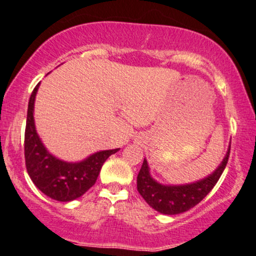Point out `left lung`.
Instances as JSON below:
<instances>
[{"instance_id": "left-lung-1", "label": "left lung", "mask_w": 256, "mask_h": 256, "mask_svg": "<svg viewBox=\"0 0 256 256\" xmlns=\"http://www.w3.org/2000/svg\"><path fill=\"white\" fill-rule=\"evenodd\" d=\"M229 156L230 147L222 164L211 175L198 182L181 186H164L154 181L150 175L147 160L144 159L136 180L138 192L156 211L163 214H180L198 205L212 190L226 166Z\"/></svg>"}]
</instances>
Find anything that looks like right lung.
Masks as SVG:
<instances>
[{
    "mask_svg": "<svg viewBox=\"0 0 256 256\" xmlns=\"http://www.w3.org/2000/svg\"><path fill=\"white\" fill-rule=\"evenodd\" d=\"M39 84L33 90L27 109L25 129V163L32 182L51 199L67 202L80 198L97 181L104 162L120 148L90 156L79 163H68L54 157L45 148L34 127V99Z\"/></svg>",
    "mask_w": 256,
    "mask_h": 256,
    "instance_id": "1",
    "label": "right lung"
}]
</instances>
